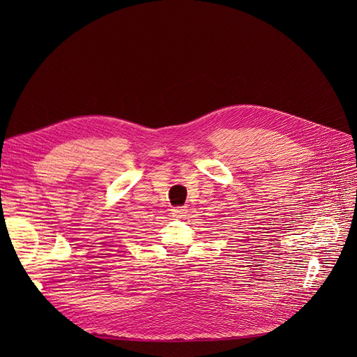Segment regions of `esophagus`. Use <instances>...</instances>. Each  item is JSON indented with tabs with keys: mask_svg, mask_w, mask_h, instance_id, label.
<instances>
[{
	"mask_svg": "<svg viewBox=\"0 0 357 357\" xmlns=\"http://www.w3.org/2000/svg\"><path fill=\"white\" fill-rule=\"evenodd\" d=\"M186 213H188V208H186L185 205H183V207H176L175 210H172V214L176 218H183L186 215Z\"/></svg>",
	"mask_w": 357,
	"mask_h": 357,
	"instance_id": "obj_1",
	"label": "esophagus"
}]
</instances>
